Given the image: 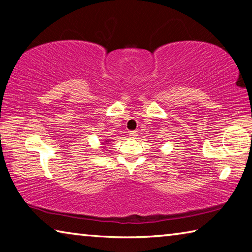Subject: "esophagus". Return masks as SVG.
<instances>
[{
	"label": "esophagus",
	"instance_id": "obj_1",
	"mask_svg": "<svg viewBox=\"0 0 252 252\" xmlns=\"http://www.w3.org/2000/svg\"><path fill=\"white\" fill-rule=\"evenodd\" d=\"M129 135H130V138L135 139L136 136H138V131H130L129 132Z\"/></svg>",
	"mask_w": 252,
	"mask_h": 252
}]
</instances>
